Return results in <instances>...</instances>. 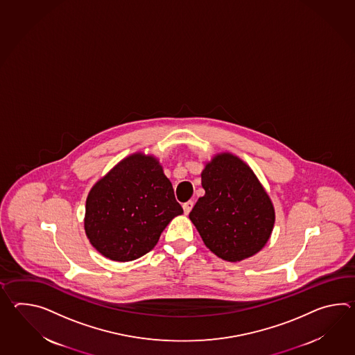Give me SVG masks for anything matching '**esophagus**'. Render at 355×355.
<instances>
[{"label": "esophagus", "mask_w": 355, "mask_h": 355, "mask_svg": "<svg viewBox=\"0 0 355 355\" xmlns=\"http://www.w3.org/2000/svg\"><path fill=\"white\" fill-rule=\"evenodd\" d=\"M192 207H193V201H187L186 204H183V211H184V215H189V211L192 210Z\"/></svg>", "instance_id": "34e87169"}]
</instances>
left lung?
<instances>
[{
  "label": "left lung",
  "mask_w": 355,
  "mask_h": 355,
  "mask_svg": "<svg viewBox=\"0 0 355 355\" xmlns=\"http://www.w3.org/2000/svg\"><path fill=\"white\" fill-rule=\"evenodd\" d=\"M205 195L189 213L206 247L221 260L252 257L268 243L275 209L251 166L232 153L215 154L201 173Z\"/></svg>",
  "instance_id": "obj_1"
}]
</instances>
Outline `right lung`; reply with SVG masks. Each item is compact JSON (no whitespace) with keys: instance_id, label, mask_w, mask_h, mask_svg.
<instances>
[{"instance_id":"obj_1","label":"right lung","mask_w":355,"mask_h":355,"mask_svg":"<svg viewBox=\"0 0 355 355\" xmlns=\"http://www.w3.org/2000/svg\"><path fill=\"white\" fill-rule=\"evenodd\" d=\"M182 214L159 159L137 151L89 191L84 229L105 259L127 262L151 251L166 225Z\"/></svg>"}]
</instances>
